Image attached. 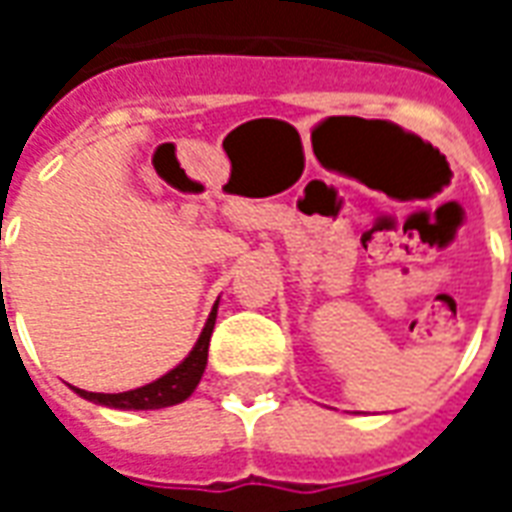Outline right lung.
<instances>
[{"instance_id": "add662e5", "label": "right lung", "mask_w": 512, "mask_h": 512, "mask_svg": "<svg viewBox=\"0 0 512 512\" xmlns=\"http://www.w3.org/2000/svg\"><path fill=\"white\" fill-rule=\"evenodd\" d=\"M216 310H219V301L213 304L208 321L202 326L197 343L189 351V356L175 365L169 373H164L156 381H150L145 386H136L131 392H117V395H104V392H87V389H76L73 392L84 400H90L95 406L106 408H120V411H153V408H167L178 406L186 397H191V392L200 384L202 373H205V365H208V343H211L213 323H216Z\"/></svg>"}]
</instances>
